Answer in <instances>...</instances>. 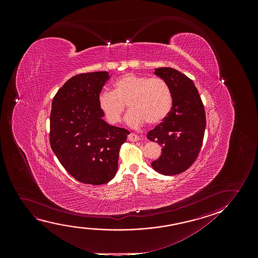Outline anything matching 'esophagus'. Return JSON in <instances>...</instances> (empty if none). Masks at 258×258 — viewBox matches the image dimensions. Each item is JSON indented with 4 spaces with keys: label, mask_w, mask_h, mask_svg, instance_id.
Wrapping results in <instances>:
<instances>
[{
    "label": "esophagus",
    "mask_w": 258,
    "mask_h": 258,
    "mask_svg": "<svg viewBox=\"0 0 258 258\" xmlns=\"http://www.w3.org/2000/svg\"><path fill=\"white\" fill-rule=\"evenodd\" d=\"M127 139L131 142H136L139 140V138H138L137 135L134 134V133H131V134L127 136Z\"/></svg>",
    "instance_id": "34e87169"
}]
</instances>
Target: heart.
<instances>
[{"label":"heart","mask_w":258,"mask_h":258,"mask_svg":"<svg viewBox=\"0 0 258 258\" xmlns=\"http://www.w3.org/2000/svg\"><path fill=\"white\" fill-rule=\"evenodd\" d=\"M98 103L106 120L113 125L120 122L127 104L131 111L126 121L132 127H138L145 121L149 124L162 121L172 108L173 97L169 85L162 78L127 73L113 83L112 92L99 94Z\"/></svg>","instance_id":"1"}]
</instances>
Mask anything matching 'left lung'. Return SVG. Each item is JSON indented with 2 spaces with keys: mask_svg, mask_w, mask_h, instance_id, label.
<instances>
[{
  "mask_svg": "<svg viewBox=\"0 0 258 258\" xmlns=\"http://www.w3.org/2000/svg\"><path fill=\"white\" fill-rule=\"evenodd\" d=\"M166 80L173 97L167 116L147 135L149 140L162 146V154L152 163L164 175H175L189 168L198 159L205 137V106L194 82L173 68L155 69Z\"/></svg>",
  "mask_w": 258,
  "mask_h": 258,
  "instance_id": "8db88e82",
  "label": "left lung"
}]
</instances>
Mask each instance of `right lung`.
<instances>
[{"mask_svg": "<svg viewBox=\"0 0 258 258\" xmlns=\"http://www.w3.org/2000/svg\"><path fill=\"white\" fill-rule=\"evenodd\" d=\"M109 78L107 71L78 74L53 97L50 145L68 173L82 183L101 185L113 179L120 146L130 134L102 119L98 98Z\"/></svg>", "mask_w": 258, "mask_h": 258, "instance_id": "1", "label": "right lung"}]
</instances>
